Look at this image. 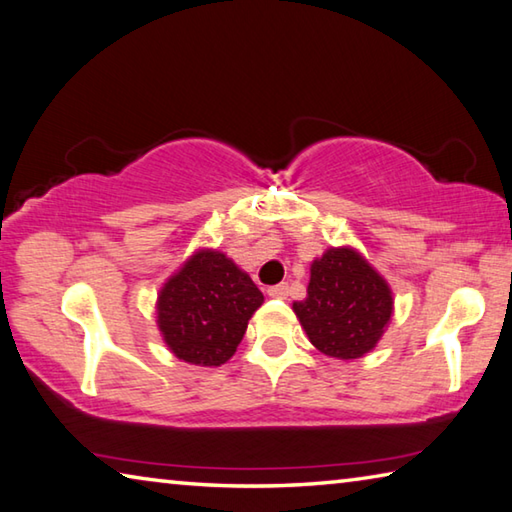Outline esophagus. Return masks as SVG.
Instances as JSON below:
<instances>
[{
	"instance_id": "34e87169",
	"label": "esophagus",
	"mask_w": 512,
	"mask_h": 512,
	"mask_svg": "<svg viewBox=\"0 0 512 512\" xmlns=\"http://www.w3.org/2000/svg\"><path fill=\"white\" fill-rule=\"evenodd\" d=\"M267 294H270L272 299H288L290 288H288V283H279V285H272V288L267 290Z\"/></svg>"
}]
</instances>
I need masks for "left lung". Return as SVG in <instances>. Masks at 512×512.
<instances>
[{"label": "left lung", "instance_id": "1", "mask_svg": "<svg viewBox=\"0 0 512 512\" xmlns=\"http://www.w3.org/2000/svg\"><path fill=\"white\" fill-rule=\"evenodd\" d=\"M292 308L312 346L337 360H357L380 342L393 299L387 281L357 251L342 247L312 263L308 297Z\"/></svg>", "mask_w": 512, "mask_h": 512}]
</instances>
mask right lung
Masks as SVG:
<instances>
[{
	"label": "right lung",
	"instance_id": "obj_1",
	"mask_svg": "<svg viewBox=\"0 0 512 512\" xmlns=\"http://www.w3.org/2000/svg\"><path fill=\"white\" fill-rule=\"evenodd\" d=\"M263 292L220 251H197L157 301V324L179 360L220 366L236 353Z\"/></svg>",
	"mask_w": 512,
	"mask_h": 512
}]
</instances>
